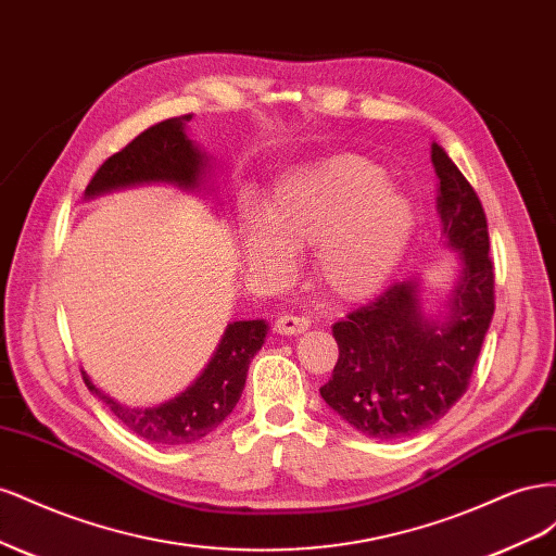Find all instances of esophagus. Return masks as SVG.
<instances>
[{"mask_svg":"<svg viewBox=\"0 0 556 556\" xmlns=\"http://www.w3.org/2000/svg\"><path fill=\"white\" fill-rule=\"evenodd\" d=\"M311 327V319L308 317H299V315H278L276 317V325L274 329L282 336H296V333H304Z\"/></svg>","mask_w":556,"mask_h":556,"instance_id":"esophagus-1","label":"esophagus"}]
</instances>
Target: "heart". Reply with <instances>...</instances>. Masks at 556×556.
I'll return each mask as SVG.
<instances>
[{
  "label": "heart",
  "mask_w": 556,
  "mask_h": 556,
  "mask_svg": "<svg viewBox=\"0 0 556 556\" xmlns=\"http://www.w3.org/2000/svg\"><path fill=\"white\" fill-rule=\"evenodd\" d=\"M415 227L408 199L384 185L380 166L339 155L282 176L264 211L241 217L248 266L290 278L292 252L313 244V278L333 301H362L392 278Z\"/></svg>",
  "instance_id": "heart-1"
}]
</instances>
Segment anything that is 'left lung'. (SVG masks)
<instances>
[{"label":"left lung","instance_id":"obj_1","mask_svg":"<svg viewBox=\"0 0 556 556\" xmlns=\"http://www.w3.org/2000/svg\"><path fill=\"white\" fill-rule=\"evenodd\" d=\"M441 180L435 206L445 245L459 252V278L439 313H425L419 278L394 282L331 327L339 362L319 394L350 427L380 441L425 431L468 390L494 315V264L480 199L433 143Z\"/></svg>","mask_w":556,"mask_h":556}]
</instances>
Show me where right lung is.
<instances>
[{
	"instance_id": "1",
	"label": "right lung",
	"mask_w": 556,
	"mask_h": 556,
	"mask_svg": "<svg viewBox=\"0 0 556 556\" xmlns=\"http://www.w3.org/2000/svg\"><path fill=\"white\" fill-rule=\"evenodd\" d=\"M190 121L192 115L169 117L141 131L121 153L111 155L99 166L86 188V197L92 199L143 182H172L190 192L206 190L204 180L211 164L204 150L185 131ZM266 331L268 325L264 319H239L227 325L223 341L217 343L201 376L188 390L153 408L123 406L99 390L86 371L80 374L88 390L99 401H104L129 431L150 443L190 445L220 427L237 406L245 387L250 359L262 350Z\"/></svg>"
}]
</instances>
